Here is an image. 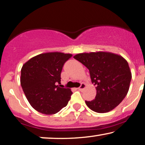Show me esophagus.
Listing matches in <instances>:
<instances>
[{
	"instance_id": "esophagus-1",
	"label": "esophagus",
	"mask_w": 145,
	"mask_h": 145,
	"mask_svg": "<svg viewBox=\"0 0 145 145\" xmlns=\"http://www.w3.org/2000/svg\"><path fill=\"white\" fill-rule=\"evenodd\" d=\"M85 88H86V84L84 83H82L81 84H80V87L78 88V89L79 90V91H83Z\"/></svg>"
}]
</instances>
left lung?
<instances>
[{"instance_id": "1", "label": "left lung", "mask_w": 145, "mask_h": 145, "mask_svg": "<svg viewBox=\"0 0 145 145\" xmlns=\"http://www.w3.org/2000/svg\"><path fill=\"white\" fill-rule=\"evenodd\" d=\"M74 59L89 70L91 81L97 86V95L86 105L99 113L109 112L127 96L132 74L127 61L118 54L108 52L80 53Z\"/></svg>"}]
</instances>
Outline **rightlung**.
Returning a JSON list of instances; mask_svg holds the SVG:
<instances>
[{
    "label": "right lung",
    "mask_w": 145,
    "mask_h": 145,
    "mask_svg": "<svg viewBox=\"0 0 145 145\" xmlns=\"http://www.w3.org/2000/svg\"><path fill=\"white\" fill-rule=\"evenodd\" d=\"M72 54L47 52L34 56L21 69L20 84L30 105L39 112L52 114L67 106L72 93L60 87L62 69Z\"/></svg>",
    "instance_id": "right-lung-1"
}]
</instances>
